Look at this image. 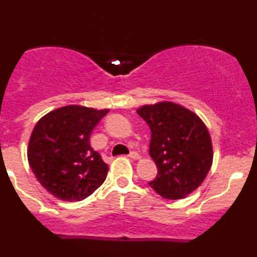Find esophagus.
Masks as SVG:
<instances>
[{
    "label": "esophagus",
    "instance_id": "esophagus-1",
    "mask_svg": "<svg viewBox=\"0 0 257 257\" xmlns=\"http://www.w3.org/2000/svg\"><path fill=\"white\" fill-rule=\"evenodd\" d=\"M128 156L131 159H134V160H138V159H140V155L138 153H136V151H131V154H129Z\"/></svg>",
    "mask_w": 257,
    "mask_h": 257
}]
</instances>
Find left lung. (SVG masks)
<instances>
[{"mask_svg":"<svg viewBox=\"0 0 257 257\" xmlns=\"http://www.w3.org/2000/svg\"><path fill=\"white\" fill-rule=\"evenodd\" d=\"M137 112L150 128L149 153L158 167L149 186L166 199L185 198L202 185L213 163L206 124L174 102L145 104Z\"/></svg>","mask_w":257,"mask_h":257,"instance_id":"left-lung-1","label":"left lung"}]
</instances>
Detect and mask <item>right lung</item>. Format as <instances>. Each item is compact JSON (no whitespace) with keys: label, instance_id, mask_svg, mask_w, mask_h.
I'll list each match as a JSON object with an SVG mask.
<instances>
[{"label":"right lung","instance_id":"1","mask_svg":"<svg viewBox=\"0 0 257 257\" xmlns=\"http://www.w3.org/2000/svg\"><path fill=\"white\" fill-rule=\"evenodd\" d=\"M108 110L71 104L38 120L27 155L37 180L56 198L82 201L106 180L108 165L91 148L90 137Z\"/></svg>","mask_w":257,"mask_h":257}]
</instances>
